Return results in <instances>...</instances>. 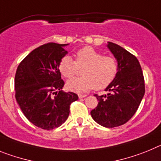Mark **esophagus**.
<instances>
[{
	"instance_id": "1",
	"label": "esophagus",
	"mask_w": 161,
	"mask_h": 161,
	"mask_svg": "<svg viewBox=\"0 0 161 161\" xmlns=\"http://www.w3.org/2000/svg\"><path fill=\"white\" fill-rule=\"evenodd\" d=\"M86 95H82V94H79V97L80 98V99H82V98L86 97Z\"/></svg>"
}]
</instances>
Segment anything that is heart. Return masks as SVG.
<instances>
[{"instance_id":"heart-1","label":"heart","mask_w":161,"mask_h":161,"mask_svg":"<svg viewBox=\"0 0 161 161\" xmlns=\"http://www.w3.org/2000/svg\"><path fill=\"white\" fill-rule=\"evenodd\" d=\"M78 68L82 69V78H73L67 81L69 91L77 93L89 92L95 88L103 90L114 80L118 71L115 58L103 56L90 46L82 47L75 54V61L69 56L62 57L58 65L60 73L65 78H71Z\"/></svg>"}]
</instances>
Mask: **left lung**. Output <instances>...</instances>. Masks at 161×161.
Instances as JSON below:
<instances>
[{
    "label": "left lung",
    "mask_w": 161,
    "mask_h": 161,
    "mask_svg": "<svg viewBox=\"0 0 161 161\" xmlns=\"http://www.w3.org/2000/svg\"><path fill=\"white\" fill-rule=\"evenodd\" d=\"M107 47L117 60L118 71L105 88L107 95H94L99 102L91 115L102 126L113 128L125 124L136 113L145 85L142 68L135 56L112 42H108Z\"/></svg>",
    "instance_id": "1"
}]
</instances>
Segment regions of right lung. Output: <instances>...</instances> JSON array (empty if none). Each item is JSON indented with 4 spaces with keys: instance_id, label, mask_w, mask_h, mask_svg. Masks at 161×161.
<instances>
[{
    "instance_id": "add662e5",
    "label": "right lung",
    "mask_w": 161,
    "mask_h": 161,
    "mask_svg": "<svg viewBox=\"0 0 161 161\" xmlns=\"http://www.w3.org/2000/svg\"><path fill=\"white\" fill-rule=\"evenodd\" d=\"M69 44L47 43L34 49L19 64L15 75V98L25 117L44 130L59 127L67 120L69 105L79 99L65 92L58 65Z\"/></svg>"
}]
</instances>
